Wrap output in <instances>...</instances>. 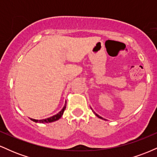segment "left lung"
Instances as JSON below:
<instances>
[{
	"mask_svg": "<svg viewBox=\"0 0 157 157\" xmlns=\"http://www.w3.org/2000/svg\"><path fill=\"white\" fill-rule=\"evenodd\" d=\"M94 113H95V115H96V116L97 117H99V118L102 119V120H105V119H103V118H102V117H100V116H99V115H98V114H97V113H95V112H94Z\"/></svg>",
	"mask_w": 157,
	"mask_h": 157,
	"instance_id": "obj_1",
	"label": "left lung"
}]
</instances>
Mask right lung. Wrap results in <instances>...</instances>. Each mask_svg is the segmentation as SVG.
<instances>
[{
  "mask_svg": "<svg viewBox=\"0 0 157 157\" xmlns=\"http://www.w3.org/2000/svg\"><path fill=\"white\" fill-rule=\"evenodd\" d=\"M66 103H65V105L63 106V109L61 110L60 112L57 113V114L54 115V116L51 117L44 119V120H35V119H32V118H30V120H32V121L35 122H39V123H48V122H55V121H56V120H58L59 119H60L61 117H62V115L63 114L65 109H66Z\"/></svg>",
  "mask_w": 157,
  "mask_h": 157,
  "instance_id": "add662e5",
  "label": "right lung"
}]
</instances>
